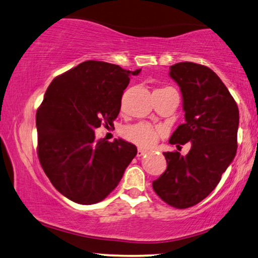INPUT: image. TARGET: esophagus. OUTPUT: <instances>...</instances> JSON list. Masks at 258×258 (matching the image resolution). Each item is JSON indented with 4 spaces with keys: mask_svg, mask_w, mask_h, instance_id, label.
<instances>
[{
    "mask_svg": "<svg viewBox=\"0 0 258 258\" xmlns=\"http://www.w3.org/2000/svg\"><path fill=\"white\" fill-rule=\"evenodd\" d=\"M145 153H146V151L143 150V148H138V153H137V157H138V158L143 157V155H144Z\"/></svg>",
    "mask_w": 258,
    "mask_h": 258,
    "instance_id": "1",
    "label": "esophagus"
}]
</instances>
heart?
Masks as SVG:
<instances>
[{
	"label": "heart",
	"instance_id": "1",
	"mask_svg": "<svg viewBox=\"0 0 258 258\" xmlns=\"http://www.w3.org/2000/svg\"><path fill=\"white\" fill-rule=\"evenodd\" d=\"M124 136L126 139L138 146L152 147L157 143L159 132L146 122H139V124L128 126L124 131Z\"/></svg>",
	"mask_w": 258,
	"mask_h": 258
}]
</instances>
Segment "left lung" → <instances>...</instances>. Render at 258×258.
I'll list each match as a JSON object with an SVG mask.
<instances>
[{"instance_id":"8db88e82","label":"left lung","mask_w":258,"mask_h":258,"mask_svg":"<svg viewBox=\"0 0 258 258\" xmlns=\"http://www.w3.org/2000/svg\"><path fill=\"white\" fill-rule=\"evenodd\" d=\"M180 86L186 122L169 144H191L187 155L165 152L167 169L153 181L158 197L174 208L198 205L220 182L237 150L238 107L215 72L205 65L181 61L170 67Z\"/></svg>"}]
</instances>
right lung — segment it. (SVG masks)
I'll list each match as a JSON object with an SVG mask.
<instances>
[{
	"mask_svg": "<svg viewBox=\"0 0 258 258\" xmlns=\"http://www.w3.org/2000/svg\"><path fill=\"white\" fill-rule=\"evenodd\" d=\"M128 71L86 60L53 79L36 113L39 162L53 187L79 205L100 202L118 186L137 147L122 139L96 140L94 130L113 126Z\"/></svg>",
	"mask_w": 258,
	"mask_h": 258,
	"instance_id": "1",
	"label": "right lung"
}]
</instances>
